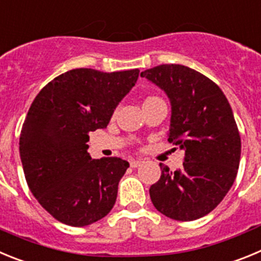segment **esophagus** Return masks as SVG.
I'll list each match as a JSON object with an SVG mask.
<instances>
[{
    "label": "esophagus",
    "instance_id": "34e87169",
    "mask_svg": "<svg viewBox=\"0 0 261 261\" xmlns=\"http://www.w3.org/2000/svg\"><path fill=\"white\" fill-rule=\"evenodd\" d=\"M143 163H144L143 160L136 159V160H131V161H130V165H131V168H138V166L142 165Z\"/></svg>",
    "mask_w": 261,
    "mask_h": 261
}]
</instances>
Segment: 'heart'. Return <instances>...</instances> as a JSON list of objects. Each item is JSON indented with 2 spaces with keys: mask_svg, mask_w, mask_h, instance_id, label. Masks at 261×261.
I'll list each match as a JSON object with an SVG mask.
<instances>
[{
  "mask_svg": "<svg viewBox=\"0 0 261 261\" xmlns=\"http://www.w3.org/2000/svg\"><path fill=\"white\" fill-rule=\"evenodd\" d=\"M147 98H148V97H147Z\"/></svg>",
  "mask_w": 261,
  "mask_h": 261,
  "instance_id": "1",
  "label": "heart"
}]
</instances>
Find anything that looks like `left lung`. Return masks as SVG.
<instances>
[{
    "instance_id": "8db88e82",
    "label": "left lung",
    "mask_w": 261,
    "mask_h": 261,
    "mask_svg": "<svg viewBox=\"0 0 261 261\" xmlns=\"http://www.w3.org/2000/svg\"><path fill=\"white\" fill-rule=\"evenodd\" d=\"M171 102L168 142L185 149V163L149 189L154 208L177 221L212 212L233 186L241 160V135L226 96L205 75L183 65H160L140 74Z\"/></svg>"
}]
</instances>
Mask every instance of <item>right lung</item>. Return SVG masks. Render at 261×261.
<instances>
[{
	"instance_id": "1",
	"label": "right lung",
	"mask_w": 261,
	"mask_h": 261,
	"mask_svg": "<svg viewBox=\"0 0 261 261\" xmlns=\"http://www.w3.org/2000/svg\"><path fill=\"white\" fill-rule=\"evenodd\" d=\"M139 72L70 70L49 82L31 104L19 139L23 171L40 205L62 224L87 226L113 208L128 163L91 159L88 134L107 127Z\"/></svg>"
}]
</instances>
